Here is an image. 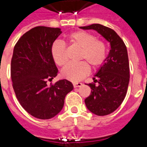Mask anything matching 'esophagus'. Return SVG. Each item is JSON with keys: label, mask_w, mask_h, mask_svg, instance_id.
<instances>
[{"label": "esophagus", "mask_w": 147, "mask_h": 147, "mask_svg": "<svg viewBox=\"0 0 147 147\" xmlns=\"http://www.w3.org/2000/svg\"><path fill=\"white\" fill-rule=\"evenodd\" d=\"M83 85L82 83H73V86L76 88V87H80Z\"/></svg>", "instance_id": "obj_1"}]
</instances>
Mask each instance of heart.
Masks as SVG:
<instances>
[{
	"label": "heart",
	"mask_w": 147,
	"mask_h": 147,
	"mask_svg": "<svg viewBox=\"0 0 147 147\" xmlns=\"http://www.w3.org/2000/svg\"><path fill=\"white\" fill-rule=\"evenodd\" d=\"M67 42L75 47L80 49L78 63H71L66 65L61 71V76L66 80L78 82L90 72V67L95 69L100 67L106 58V45L105 42L97 39L92 34L85 30H77L71 33L67 37ZM50 53L55 64L64 66L67 62L65 45L61 42H55L50 49Z\"/></svg>",
	"instance_id": "obj_1"
}]
</instances>
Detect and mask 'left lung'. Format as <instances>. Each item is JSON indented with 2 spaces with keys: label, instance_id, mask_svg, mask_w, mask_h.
<instances>
[{
  "label": "left lung",
  "instance_id": "1",
  "mask_svg": "<svg viewBox=\"0 0 147 147\" xmlns=\"http://www.w3.org/2000/svg\"><path fill=\"white\" fill-rule=\"evenodd\" d=\"M80 28L97 30L110 43L109 53L94 78V83L87 84L91 92L85 99L86 108L91 113L98 116L109 115L121 105L127 91L130 69L127 47L109 27L94 24Z\"/></svg>",
  "mask_w": 147,
  "mask_h": 147
}]
</instances>
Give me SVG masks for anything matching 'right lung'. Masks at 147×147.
Masks as SVG:
<instances>
[{
    "instance_id": "add662e5",
    "label": "right lung",
    "mask_w": 147,
    "mask_h": 147,
    "mask_svg": "<svg viewBox=\"0 0 147 147\" xmlns=\"http://www.w3.org/2000/svg\"><path fill=\"white\" fill-rule=\"evenodd\" d=\"M61 34L60 28L34 27L18 40L11 57V78L18 101L28 113L42 120L59 113L73 89L67 80L47 84L57 76L50 49Z\"/></svg>"
}]
</instances>
